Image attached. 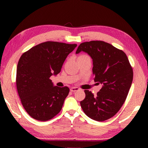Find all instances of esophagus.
I'll list each match as a JSON object with an SVG mask.
<instances>
[{"instance_id":"1","label":"esophagus","mask_w":148,"mask_h":148,"mask_svg":"<svg viewBox=\"0 0 148 148\" xmlns=\"http://www.w3.org/2000/svg\"><path fill=\"white\" fill-rule=\"evenodd\" d=\"M71 92H75V91H78L79 90V88H77V87H71Z\"/></svg>"}]
</instances>
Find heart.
Instances as JSON below:
<instances>
[{
	"label": "heart",
	"mask_w": 148,
	"mask_h": 148,
	"mask_svg": "<svg viewBox=\"0 0 148 148\" xmlns=\"http://www.w3.org/2000/svg\"><path fill=\"white\" fill-rule=\"evenodd\" d=\"M79 57H88L87 56H85V55H82V56H80Z\"/></svg>",
	"instance_id": "1"
}]
</instances>
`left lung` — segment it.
<instances>
[{
    "mask_svg": "<svg viewBox=\"0 0 148 148\" xmlns=\"http://www.w3.org/2000/svg\"><path fill=\"white\" fill-rule=\"evenodd\" d=\"M82 51L91 56L94 80L102 87L97 96L85 90L86 98L80 104L90 118L103 121L115 116L124 104L133 79L132 68L122 50L104 41L83 42L76 53Z\"/></svg>",
    "mask_w": 148,
    "mask_h": 148,
    "instance_id": "obj_1",
    "label": "left lung"
}]
</instances>
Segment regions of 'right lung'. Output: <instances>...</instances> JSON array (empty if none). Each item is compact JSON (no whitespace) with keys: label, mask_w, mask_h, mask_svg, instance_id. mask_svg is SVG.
<instances>
[{"label":"right lung","mask_w":148,"mask_h":148,"mask_svg":"<svg viewBox=\"0 0 148 148\" xmlns=\"http://www.w3.org/2000/svg\"><path fill=\"white\" fill-rule=\"evenodd\" d=\"M77 46L47 41L23 53L17 66L16 87L21 104L32 118L46 121L61 111L70 89L53 86L49 77L61 72L68 55Z\"/></svg>","instance_id":"add662e5"}]
</instances>
